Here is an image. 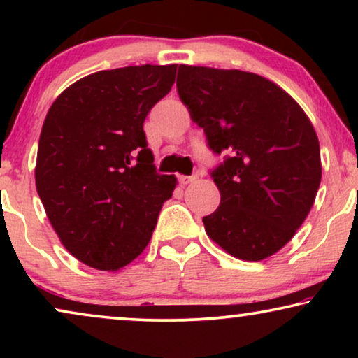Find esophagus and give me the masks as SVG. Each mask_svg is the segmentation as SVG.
Masks as SVG:
<instances>
[{
	"mask_svg": "<svg viewBox=\"0 0 358 358\" xmlns=\"http://www.w3.org/2000/svg\"><path fill=\"white\" fill-rule=\"evenodd\" d=\"M178 179L180 185H187L190 182H194V180H197V176H179Z\"/></svg>",
	"mask_w": 358,
	"mask_h": 358,
	"instance_id": "esophagus-1",
	"label": "esophagus"
}]
</instances>
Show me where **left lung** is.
Returning <instances> with one entry per match:
<instances>
[{"label":"left lung","instance_id":"8db88e82","mask_svg":"<svg viewBox=\"0 0 358 358\" xmlns=\"http://www.w3.org/2000/svg\"><path fill=\"white\" fill-rule=\"evenodd\" d=\"M178 92L208 146L229 156L212 171L220 207L205 231L243 261H262L295 236L315 203L321 153L315 127L293 97L241 70L179 65Z\"/></svg>","mask_w":358,"mask_h":358}]
</instances>
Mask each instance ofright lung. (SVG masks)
Segmentation results:
<instances>
[{
  "mask_svg": "<svg viewBox=\"0 0 358 358\" xmlns=\"http://www.w3.org/2000/svg\"><path fill=\"white\" fill-rule=\"evenodd\" d=\"M178 65L87 75L57 97L38 140L36 187L60 241L97 271H119L148 246L178 184L158 174L143 122Z\"/></svg>",
  "mask_w": 358,
  "mask_h": 358,
  "instance_id": "right-lung-1",
  "label": "right lung"
}]
</instances>
